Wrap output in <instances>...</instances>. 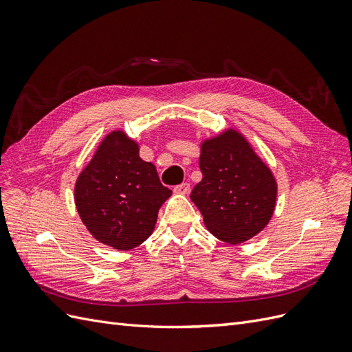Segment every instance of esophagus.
I'll list each match as a JSON object with an SVG mask.
<instances>
[{"mask_svg": "<svg viewBox=\"0 0 352 352\" xmlns=\"http://www.w3.org/2000/svg\"><path fill=\"white\" fill-rule=\"evenodd\" d=\"M189 190H190V185H189V184H186V182H184V184H180V185L175 186V192H176V194L186 195V194L189 192Z\"/></svg>", "mask_w": 352, "mask_h": 352, "instance_id": "esophagus-1", "label": "esophagus"}]
</instances>
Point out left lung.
<instances>
[{
  "label": "left lung",
  "instance_id": "obj_1",
  "mask_svg": "<svg viewBox=\"0 0 352 352\" xmlns=\"http://www.w3.org/2000/svg\"><path fill=\"white\" fill-rule=\"evenodd\" d=\"M199 168L202 180L190 199L212 235L238 245L267 226L278 184L242 133L228 129L202 142Z\"/></svg>",
  "mask_w": 352,
  "mask_h": 352
}]
</instances>
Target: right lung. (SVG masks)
Listing matches in <instances>:
<instances>
[{
  "label": "right lung",
  "instance_id": "1",
  "mask_svg": "<svg viewBox=\"0 0 352 352\" xmlns=\"http://www.w3.org/2000/svg\"><path fill=\"white\" fill-rule=\"evenodd\" d=\"M172 195L155 166L140 157V145L123 131L104 138L74 185V202L91 235L127 251L151 236L158 210Z\"/></svg>",
  "mask_w": 352,
  "mask_h": 352
}]
</instances>
